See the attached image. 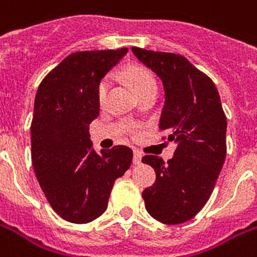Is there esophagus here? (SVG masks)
<instances>
[{
    "label": "esophagus",
    "mask_w": 257,
    "mask_h": 257,
    "mask_svg": "<svg viewBox=\"0 0 257 257\" xmlns=\"http://www.w3.org/2000/svg\"><path fill=\"white\" fill-rule=\"evenodd\" d=\"M141 158H143V153L140 150H135L133 152V164L140 165L141 164Z\"/></svg>",
    "instance_id": "esophagus-1"
}]
</instances>
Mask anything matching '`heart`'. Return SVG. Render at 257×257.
Returning a JSON list of instances; mask_svg holds the SVG:
<instances>
[{
  "instance_id": "b5f03b06",
  "label": "heart",
  "mask_w": 257,
  "mask_h": 257,
  "mask_svg": "<svg viewBox=\"0 0 257 257\" xmlns=\"http://www.w3.org/2000/svg\"><path fill=\"white\" fill-rule=\"evenodd\" d=\"M124 78L137 96L147 92L148 89L157 88V81L154 79L153 74L148 68L141 67V66H129V67L125 68ZM108 85H109L108 79L101 80V83L99 84V88H97V101H99V104H103L104 100H105Z\"/></svg>"
}]
</instances>
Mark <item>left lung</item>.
<instances>
[{"mask_svg":"<svg viewBox=\"0 0 257 257\" xmlns=\"http://www.w3.org/2000/svg\"><path fill=\"white\" fill-rule=\"evenodd\" d=\"M135 56L161 79L165 104L160 129L176 141L172 160L145 156L156 172L143 191L145 208L165 224H179L201 211L226 160L227 118L218 89L182 55L132 47Z\"/></svg>","mask_w":257,"mask_h":257,"instance_id":"1","label":"left lung"}]
</instances>
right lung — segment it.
Returning a JSON list of instances; mask_svg holds the SVG:
<instances>
[{"instance_id": "add662e5", "label": "right lung", "mask_w": 257, "mask_h": 257, "mask_svg": "<svg viewBox=\"0 0 257 257\" xmlns=\"http://www.w3.org/2000/svg\"><path fill=\"white\" fill-rule=\"evenodd\" d=\"M126 53L71 54L42 80L35 95L31 161L47 201L67 222L83 224L99 218L114 181L132 164L128 147L97 153L89 139V124L99 116L100 81Z\"/></svg>"}]
</instances>
